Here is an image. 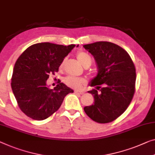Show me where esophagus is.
I'll return each mask as SVG.
<instances>
[{
    "instance_id": "esophagus-1",
    "label": "esophagus",
    "mask_w": 155,
    "mask_h": 155,
    "mask_svg": "<svg viewBox=\"0 0 155 155\" xmlns=\"http://www.w3.org/2000/svg\"><path fill=\"white\" fill-rule=\"evenodd\" d=\"M74 92L75 93H77V94H84V92H83V91H74Z\"/></svg>"
}]
</instances>
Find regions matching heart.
Wrapping results in <instances>:
<instances>
[{
    "instance_id": "1",
    "label": "heart",
    "mask_w": 155,
    "mask_h": 155,
    "mask_svg": "<svg viewBox=\"0 0 155 155\" xmlns=\"http://www.w3.org/2000/svg\"><path fill=\"white\" fill-rule=\"evenodd\" d=\"M77 58L78 61L82 64L83 66L85 67L91 64V58L90 57L88 54H87L85 52H78L77 54ZM63 62L61 64L60 68H63ZM64 84H65L68 87H71V88L78 90L83 86V85L85 84V80L82 78H77L74 77H68L64 78Z\"/></svg>"
}]
</instances>
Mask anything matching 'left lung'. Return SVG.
Listing matches in <instances>:
<instances>
[{
	"mask_svg": "<svg viewBox=\"0 0 155 155\" xmlns=\"http://www.w3.org/2000/svg\"><path fill=\"white\" fill-rule=\"evenodd\" d=\"M84 47L93 55L98 68L97 75L89 84L96 87L88 91L94 104L85 107L84 111L98 123L110 122L125 111L132 100L135 66L128 53L115 44L97 41Z\"/></svg>",
	"mask_w": 155,
	"mask_h": 155,
	"instance_id": "obj_1",
	"label": "left lung"
}]
</instances>
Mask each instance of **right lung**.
Wrapping results in <instances>:
<instances>
[{"label":"right lung","instance_id":"add662e5","mask_svg":"<svg viewBox=\"0 0 155 155\" xmlns=\"http://www.w3.org/2000/svg\"><path fill=\"white\" fill-rule=\"evenodd\" d=\"M74 45L63 46L38 43L27 48L15 64L11 86L18 107L28 117L43 120L58 110L67 94L73 90L58 82L49 89L47 80L54 74Z\"/></svg>","mask_w":155,"mask_h":155}]
</instances>
